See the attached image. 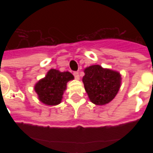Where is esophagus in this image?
<instances>
[{
  "label": "esophagus",
  "instance_id": "1",
  "mask_svg": "<svg viewBox=\"0 0 153 153\" xmlns=\"http://www.w3.org/2000/svg\"><path fill=\"white\" fill-rule=\"evenodd\" d=\"M73 75H74V76H75V78L76 79H79L80 78V75H79V72L78 71H75V72H73Z\"/></svg>",
  "mask_w": 153,
  "mask_h": 153
}]
</instances>
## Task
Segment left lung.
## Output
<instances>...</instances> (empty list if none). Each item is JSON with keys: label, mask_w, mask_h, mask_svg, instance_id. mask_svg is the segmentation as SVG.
<instances>
[{"label": "left lung", "mask_w": 153, "mask_h": 153, "mask_svg": "<svg viewBox=\"0 0 153 153\" xmlns=\"http://www.w3.org/2000/svg\"><path fill=\"white\" fill-rule=\"evenodd\" d=\"M84 72L82 82L92 102L102 105L114 99L120 88V74L98 65L86 68Z\"/></svg>", "instance_id": "left-lung-1"}]
</instances>
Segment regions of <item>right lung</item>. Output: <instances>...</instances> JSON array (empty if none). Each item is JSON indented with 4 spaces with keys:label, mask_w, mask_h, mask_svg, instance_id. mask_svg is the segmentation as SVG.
Returning <instances> with one entry per match:
<instances>
[{
    "label": "right lung",
    "mask_w": 153,
    "mask_h": 153,
    "mask_svg": "<svg viewBox=\"0 0 153 153\" xmlns=\"http://www.w3.org/2000/svg\"><path fill=\"white\" fill-rule=\"evenodd\" d=\"M73 75L68 71L60 72L51 69L43 79L35 86L39 100L48 105H55L61 102L67 82L73 80Z\"/></svg>",
    "instance_id": "add662e5"
}]
</instances>
